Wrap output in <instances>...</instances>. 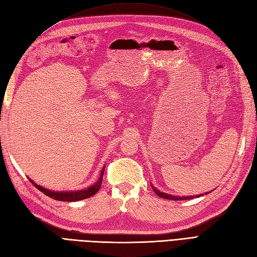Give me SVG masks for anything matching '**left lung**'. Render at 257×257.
<instances>
[{
    "mask_svg": "<svg viewBox=\"0 0 257 257\" xmlns=\"http://www.w3.org/2000/svg\"><path fill=\"white\" fill-rule=\"evenodd\" d=\"M152 189H153V191L155 192V194H157L158 196H160V197H162V198H165V199H173V200H185V199H191V198H194V196H189V197H185V196H183V197H179V196H173V195H168V194H165V193H163V192H160L159 190H157V189H154L153 188V185H152ZM198 197H199V195H197ZM196 196V197H197Z\"/></svg>",
    "mask_w": 257,
    "mask_h": 257,
    "instance_id": "8db88e82",
    "label": "left lung"
}]
</instances>
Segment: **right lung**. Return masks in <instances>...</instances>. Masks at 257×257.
I'll return each mask as SVG.
<instances>
[{"label":"right lung","instance_id":"right-lung-1","mask_svg":"<svg viewBox=\"0 0 257 257\" xmlns=\"http://www.w3.org/2000/svg\"><path fill=\"white\" fill-rule=\"evenodd\" d=\"M103 175H104V168L102 170V173H100V177L98 179V181L94 185H92V186H90V188L85 189V190L76 191V192H51V191H48V190L42 188L41 185H37L32 180H30V181L34 184V186L37 190H40L41 192H43L45 194V195H47L48 197H50L52 199L61 200V201H76V200L89 198V197L94 195V194H96L97 191L100 189V184H102V181H103Z\"/></svg>","mask_w":257,"mask_h":257}]
</instances>
